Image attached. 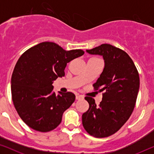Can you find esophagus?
Listing matches in <instances>:
<instances>
[{
    "mask_svg": "<svg viewBox=\"0 0 154 154\" xmlns=\"http://www.w3.org/2000/svg\"><path fill=\"white\" fill-rule=\"evenodd\" d=\"M83 98H84V97L83 95H81V94H76V95H75V99H76L77 100H83Z\"/></svg>",
    "mask_w": 154,
    "mask_h": 154,
    "instance_id": "obj_1",
    "label": "esophagus"
}]
</instances>
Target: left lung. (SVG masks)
<instances>
[{
  "mask_svg": "<svg viewBox=\"0 0 154 154\" xmlns=\"http://www.w3.org/2000/svg\"><path fill=\"white\" fill-rule=\"evenodd\" d=\"M86 51L103 56L104 70L93 87L94 90L104 92L98 106L93 98L85 97L89 109L82 116V123L90 135L106 137L121 129L131 116L140 88V76L133 61L120 48L102 44Z\"/></svg>",
  "mask_w": 154,
  "mask_h": 154,
  "instance_id": "left-lung-1",
  "label": "left lung"
}]
</instances>
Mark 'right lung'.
I'll return each instance as SVG.
<instances>
[{
  "label": "right lung",
  "mask_w": 154,
  "mask_h": 154,
  "mask_svg": "<svg viewBox=\"0 0 154 154\" xmlns=\"http://www.w3.org/2000/svg\"><path fill=\"white\" fill-rule=\"evenodd\" d=\"M84 53L82 50L66 51L52 42H43L19 58L12 75V99L19 116L29 127L47 132L60 125L63 113L75 96L71 92L56 94L52 92V81L64 76L67 63Z\"/></svg>",
  "instance_id": "add662e5"
}]
</instances>
